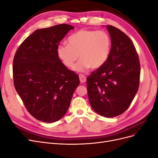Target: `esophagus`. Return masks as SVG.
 Segmentation results:
<instances>
[{"label":"esophagus","instance_id":"34e87169","mask_svg":"<svg viewBox=\"0 0 158 158\" xmlns=\"http://www.w3.org/2000/svg\"><path fill=\"white\" fill-rule=\"evenodd\" d=\"M79 78H80V81L81 83H84L86 82V77L83 74H80L79 75Z\"/></svg>","mask_w":158,"mask_h":158}]
</instances>
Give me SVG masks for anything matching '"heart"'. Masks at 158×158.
<instances>
[{
	"mask_svg": "<svg viewBox=\"0 0 158 158\" xmlns=\"http://www.w3.org/2000/svg\"><path fill=\"white\" fill-rule=\"evenodd\" d=\"M111 40L108 33L102 30H81L68 38V44L56 47V55L66 67H71L78 59L73 70L85 72L97 69L107 61L111 50Z\"/></svg>",
	"mask_w": 158,
	"mask_h": 158,
	"instance_id": "b5f03b06",
	"label": "heart"
}]
</instances>
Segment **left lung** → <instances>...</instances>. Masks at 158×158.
<instances>
[{
	"mask_svg": "<svg viewBox=\"0 0 158 158\" xmlns=\"http://www.w3.org/2000/svg\"><path fill=\"white\" fill-rule=\"evenodd\" d=\"M111 40L108 59L87 78L89 102L94 111L114 117L130 106L139 87L140 64L132 41L118 28L107 26Z\"/></svg>",
	"mask_w": 158,
	"mask_h": 158,
	"instance_id": "1",
	"label": "left lung"
}]
</instances>
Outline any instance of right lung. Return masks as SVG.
I'll use <instances>...</instances> for the list:
<instances>
[{
	"mask_svg": "<svg viewBox=\"0 0 158 158\" xmlns=\"http://www.w3.org/2000/svg\"><path fill=\"white\" fill-rule=\"evenodd\" d=\"M74 28L59 24L37 30L14 55V87L28 112L41 122L60 120L80 84L78 75L66 68L56 55L59 43Z\"/></svg>",
	"mask_w": 158,
	"mask_h": 158,
	"instance_id": "right-lung-1",
	"label": "right lung"
}]
</instances>
